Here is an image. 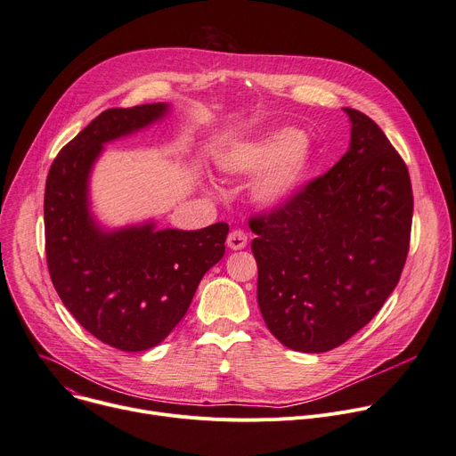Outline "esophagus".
I'll return each mask as SVG.
<instances>
[{"mask_svg": "<svg viewBox=\"0 0 456 456\" xmlns=\"http://www.w3.org/2000/svg\"><path fill=\"white\" fill-rule=\"evenodd\" d=\"M245 245H247V234L243 231L234 229V231L229 232V236H227V247H229V249L240 251V249H243Z\"/></svg>", "mask_w": 456, "mask_h": 456, "instance_id": "esophagus-1", "label": "esophagus"}]
</instances>
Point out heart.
<instances>
[{
  "label": "heart",
  "mask_w": 456,
  "mask_h": 456,
  "mask_svg": "<svg viewBox=\"0 0 456 456\" xmlns=\"http://www.w3.org/2000/svg\"><path fill=\"white\" fill-rule=\"evenodd\" d=\"M227 175H255L253 198L267 209L291 201L305 182L311 167V149L297 131L280 129L265 136L236 143L216 159Z\"/></svg>",
  "instance_id": "1"
}]
</instances>
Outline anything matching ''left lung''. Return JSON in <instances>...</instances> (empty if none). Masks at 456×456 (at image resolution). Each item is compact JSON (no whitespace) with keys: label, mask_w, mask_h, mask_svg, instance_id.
I'll list each match as a JSON object with an SVG mask.
<instances>
[{"label":"left lung","mask_w":456,"mask_h":456,"mask_svg":"<svg viewBox=\"0 0 456 456\" xmlns=\"http://www.w3.org/2000/svg\"><path fill=\"white\" fill-rule=\"evenodd\" d=\"M349 151L269 215L249 222L258 305L289 349L325 353L369 323L396 287L412 222L403 159L360 110Z\"/></svg>","instance_id":"left-lung-1"}]
</instances>
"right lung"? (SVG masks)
Wrapping results in <instances>:
<instances>
[{
  "label": "right lung",
  "instance_id": "1",
  "mask_svg": "<svg viewBox=\"0 0 456 456\" xmlns=\"http://www.w3.org/2000/svg\"><path fill=\"white\" fill-rule=\"evenodd\" d=\"M169 112L167 103L109 109L70 140L45 185L47 265L63 305L93 337L119 351L158 346L185 316L203 274L225 253V222L198 231L154 222L102 227L91 213L89 178L103 145Z\"/></svg>",
  "mask_w": 456,
  "mask_h": 456
}]
</instances>
